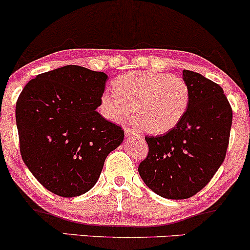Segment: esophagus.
Segmentation results:
<instances>
[{
    "label": "esophagus",
    "mask_w": 250,
    "mask_h": 250,
    "mask_svg": "<svg viewBox=\"0 0 250 250\" xmlns=\"http://www.w3.org/2000/svg\"><path fill=\"white\" fill-rule=\"evenodd\" d=\"M125 136H134V135H136V131L131 128H125Z\"/></svg>",
    "instance_id": "obj_1"
}]
</instances>
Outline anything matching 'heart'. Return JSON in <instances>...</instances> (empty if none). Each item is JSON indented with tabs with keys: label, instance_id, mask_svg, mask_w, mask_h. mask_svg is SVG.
Here are the masks:
<instances>
[{
	"label": "heart",
	"instance_id": "obj_1",
	"mask_svg": "<svg viewBox=\"0 0 250 250\" xmlns=\"http://www.w3.org/2000/svg\"><path fill=\"white\" fill-rule=\"evenodd\" d=\"M114 94L101 96V111L108 120L121 122L130 115L142 131L165 134L176 127L187 114L190 89L182 77L153 71H137L119 76Z\"/></svg>",
	"mask_w": 250,
	"mask_h": 250
}]
</instances>
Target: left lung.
<instances>
[{
    "label": "left lung",
    "instance_id": "1",
    "mask_svg": "<svg viewBox=\"0 0 250 250\" xmlns=\"http://www.w3.org/2000/svg\"><path fill=\"white\" fill-rule=\"evenodd\" d=\"M183 80L190 89L187 114L165 135L146 136L148 156L139 166L146 186L170 200L194 196L213 179L225 161L233 121L217 83L190 70H183Z\"/></svg>",
    "mask_w": 250,
    "mask_h": 250
}]
</instances>
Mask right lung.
I'll list each match as a JSON object with an SVG mask.
<instances>
[{
    "instance_id": "obj_1",
    "label": "right lung",
    "mask_w": 250,
    "mask_h": 250,
    "mask_svg": "<svg viewBox=\"0 0 250 250\" xmlns=\"http://www.w3.org/2000/svg\"><path fill=\"white\" fill-rule=\"evenodd\" d=\"M107 80L102 71L65 65L30 80L17 100L22 160L59 196L90 190L105 157L123 141V129L96 111Z\"/></svg>"
}]
</instances>
